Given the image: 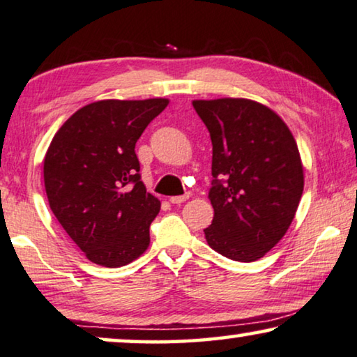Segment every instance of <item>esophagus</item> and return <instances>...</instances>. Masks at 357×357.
Instances as JSON below:
<instances>
[{
	"instance_id": "34e87169",
	"label": "esophagus",
	"mask_w": 357,
	"mask_h": 357,
	"mask_svg": "<svg viewBox=\"0 0 357 357\" xmlns=\"http://www.w3.org/2000/svg\"><path fill=\"white\" fill-rule=\"evenodd\" d=\"M188 197H190V193H186V195H182V196H172L169 201H171L172 204H182V202H185L186 199H188Z\"/></svg>"
}]
</instances>
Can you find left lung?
<instances>
[{"label": "left lung", "mask_w": 357, "mask_h": 357, "mask_svg": "<svg viewBox=\"0 0 357 357\" xmlns=\"http://www.w3.org/2000/svg\"><path fill=\"white\" fill-rule=\"evenodd\" d=\"M193 107L212 140L207 244L227 259L259 260L286 234L303 193L297 142L259 102L217 98Z\"/></svg>", "instance_id": "left-lung-1"}]
</instances>
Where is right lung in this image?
<instances>
[{"label":"right lung","instance_id":"right-lung-1","mask_svg":"<svg viewBox=\"0 0 357 357\" xmlns=\"http://www.w3.org/2000/svg\"><path fill=\"white\" fill-rule=\"evenodd\" d=\"M167 98L100 100L67 119L45 158L49 206L87 259L124 266L150 244L161 202L140 180L135 144Z\"/></svg>","mask_w":357,"mask_h":357}]
</instances>
